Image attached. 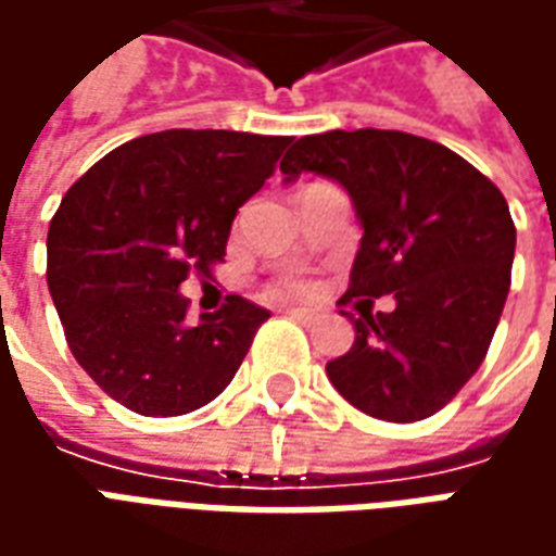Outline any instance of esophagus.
<instances>
[{"mask_svg":"<svg viewBox=\"0 0 556 556\" xmlns=\"http://www.w3.org/2000/svg\"><path fill=\"white\" fill-rule=\"evenodd\" d=\"M286 315H291V318L301 321V325H315V321L321 318V313H318V309H309V306H291V309H286Z\"/></svg>","mask_w":556,"mask_h":556,"instance_id":"obj_1","label":"esophagus"}]
</instances>
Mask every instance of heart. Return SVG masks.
Segmentation results:
<instances>
[{
    "mask_svg": "<svg viewBox=\"0 0 556 556\" xmlns=\"http://www.w3.org/2000/svg\"><path fill=\"white\" fill-rule=\"evenodd\" d=\"M309 289V282L301 277V274H282V277L270 286L274 294H282V291H306Z\"/></svg>",
    "mask_w": 556,
    "mask_h": 556,
    "instance_id": "heart-1",
    "label": "heart"
}]
</instances>
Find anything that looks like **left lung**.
Listing matches in <instances>:
<instances>
[{
  "label": "left lung",
  "mask_w": 556,
  "mask_h": 556,
  "mask_svg": "<svg viewBox=\"0 0 556 556\" xmlns=\"http://www.w3.org/2000/svg\"><path fill=\"white\" fill-rule=\"evenodd\" d=\"M286 181L318 172L349 190L363 226L345 298L363 313L327 378L354 408L417 422L453 402L485 361L509 294L515 223L494 184L441 142L402 130H327L291 142ZM372 303V301H369Z\"/></svg>",
  "instance_id": "left-lung-1"
}]
</instances>
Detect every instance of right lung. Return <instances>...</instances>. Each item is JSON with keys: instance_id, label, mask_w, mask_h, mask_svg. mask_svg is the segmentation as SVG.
I'll use <instances>...</instances> for the list:
<instances>
[{"instance_id": "1", "label": "right lung", "mask_w": 556, "mask_h": 556, "mask_svg": "<svg viewBox=\"0 0 556 556\" xmlns=\"http://www.w3.org/2000/svg\"><path fill=\"white\" fill-rule=\"evenodd\" d=\"M291 137L163 130L110 151L62 199L47 231V286L71 354L142 417L217 399L270 313L229 294L187 321L181 282L223 262L238 207Z\"/></svg>"}]
</instances>
